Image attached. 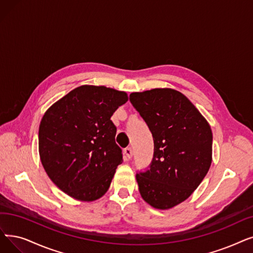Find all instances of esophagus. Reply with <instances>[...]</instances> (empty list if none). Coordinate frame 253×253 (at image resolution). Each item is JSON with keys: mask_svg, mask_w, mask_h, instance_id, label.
<instances>
[{"mask_svg": "<svg viewBox=\"0 0 253 253\" xmlns=\"http://www.w3.org/2000/svg\"><path fill=\"white\" fill-rule=\"evenodd\" d=\"M124 155L126 157V159H131V157H132V149H131L130 147L124 149Z\"/></svg>", "mask_w": 253, "mask_h": 253, "instance_id": "34e87169", "label": "esophagus"}]
</instances>
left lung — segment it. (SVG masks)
<instances>
[{
	"instance_id": "8db88e82",
	"label": "left lung",
	"mask_w": 253,
	"mask_h": 253,
	"mask_svg": "<svg viewBox=\"0 0 253 253\" xmlns=\"http://www.w3.org/2000/svg\"><path fill=\"white\" fill-rule=\"evenodd\" d=\"M129 100L154 140L149 169L136 173L140 195L167 210L187 200L206 177L212 162L211 127L187 97L172 89L131 93Z\"/></svg>"
}]
</instances>
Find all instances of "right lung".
I'll return each mask as SVG.
<instances>
[{
	"mask_svg": "<svg viewBox=\"0 0 253 253\" xmlns=\"http://www.w3.org/2000/svg\"><path fill=\"white\" fill-rule=\"evenodd\" d=\"M125 92L81 85L52 104L39 126V154L49 179L82 202L100 199L123 161L111 120Z\"/></svg>",
	"mask_w": 253,
	"mask_h": 253,
	"instance_id": "obj_1",
	"label": "right lung"
}]
</instances>
